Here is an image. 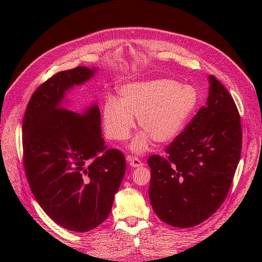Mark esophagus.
I'll use <instances>...</instances> for the list:
<instances>
[{"label": "esophagus", "instance_id": "obj_1", "mask_svg": "<svg viewBox=\"0 0 262 262\" xmlns=\"http://www.w3.org/2000/svg\"><path fill=\"white\" fill-rule=\"evenodd\" d=\"M128 162H129V165H132L133 168H140V166H143L144 163L140 159L137 158H127Z\"/></svg>", "mask_w": 262, "mask_h": 262}]
</instances>
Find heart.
<instances>
[{
	"mask_svg": "<svg viewBox=\"0 0 262 262\" xmlns=\"http://www.w3.org/2000/svg\"><path fill=\"white\" fill-rule=\"evenodd\" d=\"M198 93L191 85L170 79L136 82L124 85L120 99L108 96L102 104L104 132L110 140L124 142L135 127L134 117L143 132L130 148L142 153L151 141L163 144L176 138L196 109Z\"/></svg>",
	"mask_w": 262,
	"mask_h": 262,
	"instance_id": "1",
	"label": "heart"
}]
</instances>
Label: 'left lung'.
<instances>
[{
  "label": "left lung",
  "instance_id": "left-lung-1",
  "mask_svg": "<svg viewBox=\"0 0 262 262\" xmlns=\"http://www.w3.org/2000/svg\"><path fill=\"white\" fill-rule=\"evenodd\" d=\"M208 98L186 129L152 155L148 196L161 221L174 227L196 226L223 204L242 148L241 119L234 100L214 75Z\"/></svg>",
  "mask_w": 262,
  "mask_h": 262
}]
</instances>
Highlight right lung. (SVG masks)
I'll return each mask as SVG.
<instances>
[{"instance_id": "obj_1", "label": "right lung", "mask_w": 262, "mask_h": 262, "mask_svg": "<svg viewBox=\"0 0 262 262\" xmlns=\"http://www.w3.org/2000/svg\"><path fill=\"white\" fill-rule=\"evenodd\" d=\"M98 69L58 72L33 92L22 122L27 180L51 219L74 232H88L109 216L126 171L119 149L104 145L97 103L82 114L66 109L65 94Z\"/></svg>"}]
</instances>
